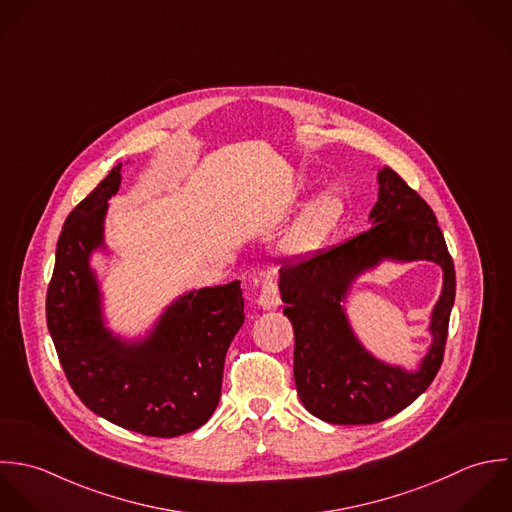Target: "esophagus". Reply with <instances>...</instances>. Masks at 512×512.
Segmentation results:
<instances>
[{"instance_id": "34e87169", "label": "esophagus", "mask_w": 512, "mask_h": 512, "mask_svg": "<svg viewBox=\"0 0 512 512\" xmlns=\"http://www.w3.org/2000/svg\"><path fill=\"white\" fill-rule=\"evenodd\" d=\"M257 305L263 310H275L281 307V297H279V289L273 281H265L261 287V295L257 299Z\"/></svg>"}]
</instances>
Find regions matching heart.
<instances>
[{"label":"heart","instance_id":"heart-1","mask_svg":"<svg viewBox=\"0 0 512 512\" xmlns=\"http://www.w3.org/2000/svg\"><path fill=\"white\" fill-rule=\"evenodd\" d=\"M342 215V200L334 190L314 196L291 221L281 237V251L293 259H305L322 249Z\"/></svg>","mask_w":512,"mask_h":512}]
</instances>
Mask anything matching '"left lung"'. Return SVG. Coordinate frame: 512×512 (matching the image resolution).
<instances>
[{
	"instance_id": "8db88e82",
	"label": "left lung",
	"mask_w": 512,
	"mask_h": 512,
	"mask_svg": "<svg viewBox=\"0 0 512 512\" xmlns=\"http://www.w3.org/2000/svg\"><path fill=\"white\" fill-rule=\"evenodd\" d=\"M378 202L370 227L305 259L285 261L279 291L295 328V384L303 406L336 425L376 423L408 408L433 382L445 350L455 303V269L435 213L388 166L378 170ZM431 260L444 271L430 313L432 342L411 368L368 351L355 334L345 305L355 283L384 262Z\"/></svg>"
}]
</instances>
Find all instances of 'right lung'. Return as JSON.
<instances>
[{
  "label": "right lung",
  "instance_id": "1",
  "mask_svg": "<svg viewBox=\"0 0 512 512\" xmlns=\"http://www.w3.org/2000/svg\"><path fill=\"white\" fill-rule=\"evenodd\" d=\"M116 164L59 235L47 326L81 402L124 429L176 437L219 404L227 348L245 320L241 281L184 291L136 334L108 324L95 255L110 259L104 223L122 182Z\"/></svg>",
  "mask_w": 512,
  "mask_h": 512
}]
</instances>
